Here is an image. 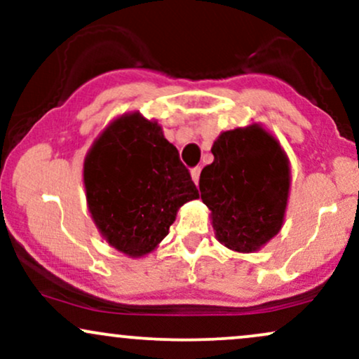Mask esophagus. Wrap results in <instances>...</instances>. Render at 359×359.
<instances>
[{
    "label": "esophagus",
    "mask_w": 359,
    "mask_h": 359,
    "mask_svg": "<svg viewBox=\"0 0 359 359\" xmlns=\"http://www.w3.org/2000/svg\"><path fill=\"white\" fill-rule=\"evenodd\" d=\"M191 177L194 180V184H199V177H201V167H194L191 170Z\"/></svg>",
    "instance_id": "34e87169"
}]
</instances>
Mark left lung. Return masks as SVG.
Wrapping results in <instances>:
<instances>
[{"label":"left lung","instance_id":"1","mask_svg":"<svg viewBox=\"0 0 359 359\" xmlns=\"http://www.w3.org/2000/svg\"><path fill=\"white\" fill-rule=\"evenodd\" d=\"M211 151L199 189L214 233L226 248L253 253L282 229L290 189L285 151L259 125L222 131Z\"/></svg>","mask_w":359,"mask_h":359}]
</instances>
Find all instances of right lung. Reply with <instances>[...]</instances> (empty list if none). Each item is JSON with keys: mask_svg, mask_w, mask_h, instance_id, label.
Masks as SVG:
<instances>
[{"mask_svg": "<svg viewBox=\"0 0 359 359\" xmlns=\"http://www.w3.org/2000/svg\"><path fill=\"white\" fill-rule=\"evenodd\" d=\"M86 199L109 246L131 258L154 251L196 184L162 126L138 111L111 121L84 158Z\"/></svg>", "mask_w": 359, "mask_h": 359, "instance_id": "right-lung-1", "label": "right lung"}]
</instances>
